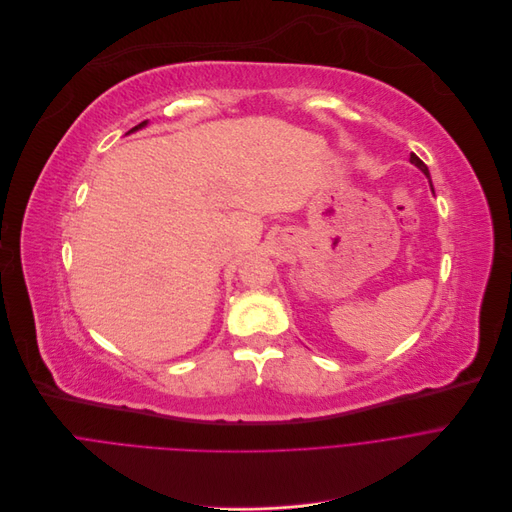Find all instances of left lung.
<instances>
[{"instance_id": "1", "label": "left lung", "mask_w": 512, "mask_h": 512, "mask_svg": "<svg viewBox=\"0 0 512 512\" xmlns=\"http://www.w3.org/2000/svg\"><path fill=\"white\" fill-rule=\"evenodd\" d=\"M410 161H412V163H414L418 169H422V173H424V175L430 179V171H428L426 163H424V161H422V159H420L416 153H412V155H410Z\"/></svg>"}]
</instances>
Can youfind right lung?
I'll use <instances>...</instances> for the list:
<instances>
[{"mask_svg":"<svg viewBox=\"0 0 512 512\" xmlns=\"http://www.w3.org/2000/svg\"><path fill=\"white\" fill-rule=\"evenodd\" d=\"M145 125H147V121H143V123H141V125H137V127H133V129H131V131H129V133H133V131H139V129H141V127H145Z\"/></svg>","mask_w":512,"mask_h":512,"instance_id":"right-lung-1","label":"right lung"}]
</instances>
